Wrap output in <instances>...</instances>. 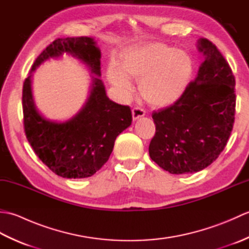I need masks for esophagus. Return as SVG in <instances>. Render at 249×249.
Returning a JSON list of instances; mask_svg holds the SVG:
<instances>
[{"instance_id":"esophagus-1","label":"esophagus","mask_w":249,"mask_h":249,"mask_svg":"<svg viewBox=\"0 0 249 249\" xmlns=\"http://www.w3.org/2000/svg\"><path fill=\"white\" fill-rule=\"evenodd\" d=\"M131 114H133V119L137 120L145 114V110L140 107H135L133 110H131Z\"/></svg>"}]
</instances>
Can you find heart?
<instances>
[{
	"label": "heart",
	"instance_id": "b5f03b06",
	"mask_svg": "<svg viewBox=\"0 0 249 249\" xmlns=\"http://www.w3.org/2000/svg\"><path fill=\"white\" fill-rule=\"evenodd\" d=\"M121 69L110 66L108 77L124 94L133 89L128 77L139 80V89L147 103L166 107L179 99L193 73V62L183 50L162 43L137 46L124 54Z\"/></svg>",
	"mask_w": 249,
	"mask_h": 249
}]
</instances>
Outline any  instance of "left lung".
Listing matches in <instances>:
<instances>
[{"instance_id": "left-lung-1", "label": "left lung", "mask_w": 249, "mask_h": 249, "mask_svg": "<svg viewBox=\"0 0 249 249\" xmlns=\"http://www.w3.org/2000/svg\"><path fill=\"white\" fill-rule=\"evenodd\" d=\"M204 62L183 95L154 111L156 131L149 153L172 174L198 172L223 152L234 125L235 78L229 63L212 41L199 40Z\"/></svg>"}]
</instances>
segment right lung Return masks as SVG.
Returning <instances> with one entry per match:
<instances>
[{"label":"right lung","instance_id":"add662e5","mask_svg":"<svg viewBox=\"0 0 249 249\" xmlns=\"http://www.w3.org/2000/svg\"><path fill=\"white\" fill-rule=\"evenodd\" d=\"M64 52L83 61L93 73L100 76V51L93 38L87 36L53 40L37 56L32 71ZM30 78H25L22 89L23 126L35 154L62 178L93 176L109 160L116 137L131 124L130 108L110 100L102 80L94 78L91 96L80 112L65 123H55L36 110Z\"/></svg>","mask_w":249,"mask_h":249}]
</instances>
